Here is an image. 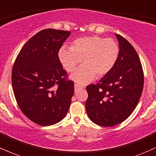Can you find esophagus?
Instances as JSON below:
<instances>
[{
    "instance_id": "esophagus-1",
    "label": "esophagus",
    "mask_w": 156,
    "mask_h": 156,
    "mask_svg": "<svg viewBox=\"0 0 156 156\" xmlns=\"http://www.w3.org/2000/svg\"><path fill=\"white\" fill-rule=\"evenodd\" d=\"M75 91H78V90L79 89H83V87L82 86H80V84H78V83H75Z\"/></svg>"
}]
</instances>
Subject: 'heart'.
Returning <instances> with one entry per match:
<instances>
[{
  "instance_id": "obj_1",
  "label": "heart",
  "mask_w": 156,
  "mask_h": 156,
  "mask_svg": "<svg viewBox=\"0 0 156 156\" xmlns=\"http://www.w3.org/2000/svg\"><path fill=\"white\" fill-rule=\"evenodd\" d=\"M120 48L112 39L97 35L76 39L70 48H60L59 58L65 70L73 72L83 62V66L71 75V78L80 84L89 83L95 76H105L115 66L119 59Z\"/></svg>"
}]
</instances>
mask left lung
<instances>
[{"instance_id":"left-lung-1","label":"left lung","mask_w":156,"mask_h":156,"mask_svg":"<svg viewBox=\"0 0 156 156\" xmlns=\"http://www.w3.org/2000/svg\"><path fill=\"white\" fill-rule=\"evenodd\" d=\"M115 35L120 48L115 66L96 85L86 87L87 115L93 123L105 127L128 119L140 100L144 85L143 70L136 50L124 37Z\"/></svg>"}]
</instances>
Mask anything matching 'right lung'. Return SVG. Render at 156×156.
I'll return each mask as SVG.
<instances>
[{
  "label": "right lung",
  "instance_id": "right-lung-1",
  "mask_svg": "<svg viewBox=\"0 0 156 156\" xmlns=\"http://www.w3.org/2000/svg\"><path fill=\"white\" fill-rule=\"evenodd\" d=\"M70 32L49 28L33 35L24 45L13 66V91L22 112L37 124L51 126L62 121L68 111L74 83L58 53ZM57 85V87H55Z\"/></svg>",
  "mask_w": 156,
  "mask_h": 156
}]
</instances>
